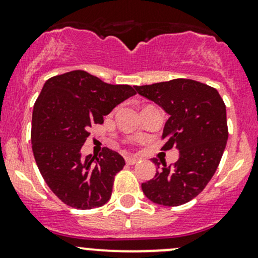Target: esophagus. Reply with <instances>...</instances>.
Masks as SVG:
<instances>
[{"label":"esophagus","mask_w":258,"mask_h":258,"mask_svg":"<svg viewBox=\"0 0 258 258\" xmlns=\"http://www.w3.org/2000/svg\"><path fill=\"white\" fill-rule=\"evenodd\" d=\"M124 161H126V164L134 165V164L137 163L138 159L135 158V157H126V158H124Z\"/></svg>","instance_id":"1"}]
</instances>
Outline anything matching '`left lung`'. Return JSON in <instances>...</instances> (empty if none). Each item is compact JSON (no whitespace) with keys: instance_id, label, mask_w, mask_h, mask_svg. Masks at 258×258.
I'll list each match as a JSON object with an SVG mask.
<instances>
[{"instance_id":"obj_1","label":"left lung","mask_w":258,"mask_h":258,"mask_svg":"<svg viewBox=\"0 0 258 258\" xmlns=\"http://www.w3.org/2000/svg\"><path fill=\"white\" fill-rule=\"evenodd\" d=\"M141 96L154 101L169 115L162 138L163 151L177 148L174 164L157 170L142 183L151 202L178 207L204 190L215 174L229 137L226 106L218 90L191 79H173L152 85L135 86ZM159 168L157 158L152 159Z\"/></svg>"}]
</instances>
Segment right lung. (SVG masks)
Instances as JSON below:
<instances>
[{"label":"right lung","instance_id":"right-lung-1","mask_svg":"<svg viewBox=\"0 0 258 258\" xmlns=\"http://www.w3.org/2000/svg\"><path fill=\"white\" fill-rule=\"evenodd\" d=\"M130 85H111L73 70L45 81L32 115V150L47 185L64 204L86 210L106 204L124 159L104 147L81 157L89 127L102 123L118 104L134 96Z\"/></svg>","mask_w":258,"mask_h":258}]
</instances>
